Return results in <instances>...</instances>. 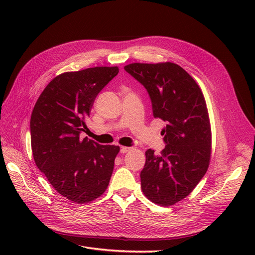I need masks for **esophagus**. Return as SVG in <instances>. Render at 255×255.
<instances>
[{"label": "esophagus", "instance_id": "34e87169", "mask_svg": "<svg viewBox=\"0 0 255 255\" xmlns=\"http://www.w3.org/2000/svg\"><path fill=\"white\" fill-rule=\"evenodd\" d=\"M130 150H131V148H128V146H121L120 152L122 153V154H125V153H127L128 151H130Z\"/></svg>", "mask_w": 255, "mask_h": 255}]
</instances>
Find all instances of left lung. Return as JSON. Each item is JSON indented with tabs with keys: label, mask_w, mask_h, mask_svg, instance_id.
Returning <instances> with one entry per match:
<instances>
[{
	"label": "left lung",
	"mask_w": 255,
	"mask_h": 255,
	"mask_svg": "<svg viewBox=\"0 0 255 255\" xmlns=\"http://www.w3.org/2000/svg\"><path fill=\"white\" fill-rule=\"evenodd\" d=\"M124 69L148 91L154 118L166 123L161 154L145 152L142 192L157 205L172 206L192 192L210 164L212 133L205 97L175 63H132Z\"/></svg>",
	"instance_id": "8db88e82"
}]
</instances>
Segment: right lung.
<instances>
[{
    "instance_id": "add662e5",
    "label": "right lung",
    "mask_w": 255,
    "mask_h": 255,
    "mask_svg": "<svg viewBox=\"0 0 255 255\" xmlns=\"http://www.w3.org/2000/svg\"><path fill=\"white\" fill-rule=\"evenodd\" d=\"M119 73L94 67L53 78L31 116V144L37 167L67 199L86 204L102 195L114 170L118 145H102L79 134L87 129L94 100Z\"/></svg>"
}]
</instances>
